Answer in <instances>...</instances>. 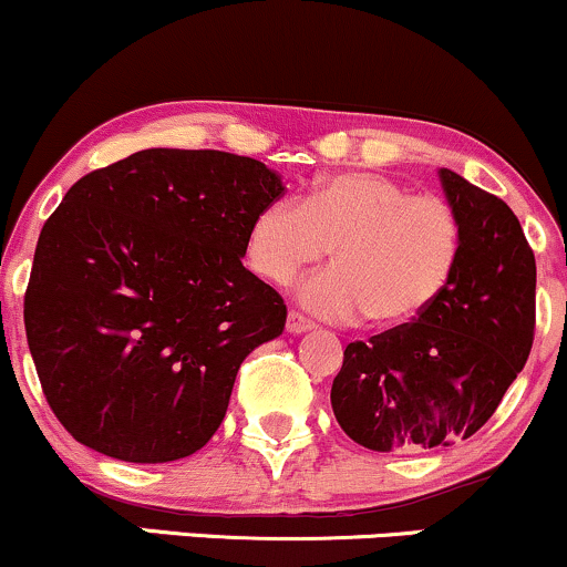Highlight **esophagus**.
Returning a JSON list of instances; mask_svg holds the SVG:
<instances>
[{
  "label": "esophagus",
  "instance_id": "1",
  "mask_svg": "<svg viewBox=\"0 0 567 567\" xmlns=\"http://www.w3.org/2000/svg\"><path fill=\"white\" fill-rule=\"evenodd\" d=\"M311 328H315V322L306 320V317L298 315V311H290V315H288V333L301 336V333H309Z\"/></svg>",
  "mask_w": 567,
  "mask_h": 567
}]
</instances>
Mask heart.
<instances>
[{"instance_id": "b5f03b06", "label": "heart", "mask_w": 567, "mask_h": 567, "mask_svg": "<svg viewBox=\"0 0 567 567\" xmlns=\"http://www.w3.org/2000/svg\"><path fill=\"white\" fill-rule=\"evenodd\" d=\"M461 220L451 202L415 197L379 173H343L301 202L261 207L245 239L250 269L288 285L333 250V266L298 288V301L328 320L365 317L375 330H402L440 301L461 258Z\"/></svg>"}]
</instances>
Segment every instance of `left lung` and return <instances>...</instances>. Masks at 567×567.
I'll return each mask as SVG.
<instances>
[{"instance_id": "obj_1", "label": "left lung", "mask_w": 567, "mask_h": 567, "mask_svg": "<svg viewBox=\"0 0 567 567\" xmlns=\"http://www.w3.org/2000/svg\"><path fill=\"white\" fill-rule=\"evenodd\" d=\"M437 175L464 234L451 285L419 322L349 343L330 389L336 421L368 451L472 437L533 347L536 258L523 226L504 199L447 167Z\"/></svg>"}]
</instances>
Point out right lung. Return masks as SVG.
<instances>
[{"label":"right lung","mask_w":567,"mask_h":567,"mask_svg":"<svg viewBox=\"0 0 567 567\" xmlns=\"http://www.w3.org/2000/svg\"><path fill=\"white\" fill-rule=\"evenodd\" d=\"M285 192L264 162L143 148L76 181L39 234L23 322L44 396L82 445L165 464L224 421L237 370L282 336L275 288L243 266Z\"/></svg>","instance_id":"right-lung-1"}]
</instances>
